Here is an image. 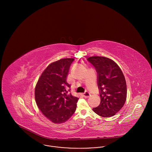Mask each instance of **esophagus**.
Instances as JSON below:
<instances>
[{
	"mask_svg": "<svg viewBox=\"0 0 152 152\" xmlns=\"http://www.w3.org/2000/svg\"><path fill=\"white\" fill-rule=\"evenodd\" d=\"M83 96H84V97L85 98H88V97H89L91 96V94H90L88 92H86L83 94Z\"/></svg>",
	"mask_w": 152,
	"mask_h": 152,
	"instance_id": "1",
	"label": "esophagus"
}]
</instances>
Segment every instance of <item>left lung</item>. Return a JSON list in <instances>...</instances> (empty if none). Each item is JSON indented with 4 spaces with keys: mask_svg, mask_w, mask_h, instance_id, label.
<instances>
[{
    "mask_svg": "<svg viewBox=\"0 0 152 152\" xmlns=\"http://www.w3.org/2000/svg\"><path fill=\"white\" fill-rule=\"evenodd\" d=\"M87 60L97 72L101 98L100 105L93 110L102 117L114 116L123 108L126 100V84L123 72L113 60L108 58L96 56Z\"/></svg>",
    "mask_w": 152,
    "mask_h": 152,
    "instance_id": "left-lung-1",
    "label": "left lung"
}]
</instances>
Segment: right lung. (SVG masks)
Returning a JSON list of instances; mask_svg holds the SVG:
<instances>
[{"instance_id": "obj_1", "label": "right lung", "mask_w": 152, "mask_h": 152, "mask_svg": "<svg viewBox=\"0 0 152 152\" xmlns=\"http://www.w3.org/2000/svg\"><path fill=\"white\" fill-rule=\"evenodd\" d=\"M74 58L53 62L42 73L36 84L35 98L42 113L55 124L66 122L75 113L78 97L68 93L69 69Z\"/></svg>"}]
</instances>
